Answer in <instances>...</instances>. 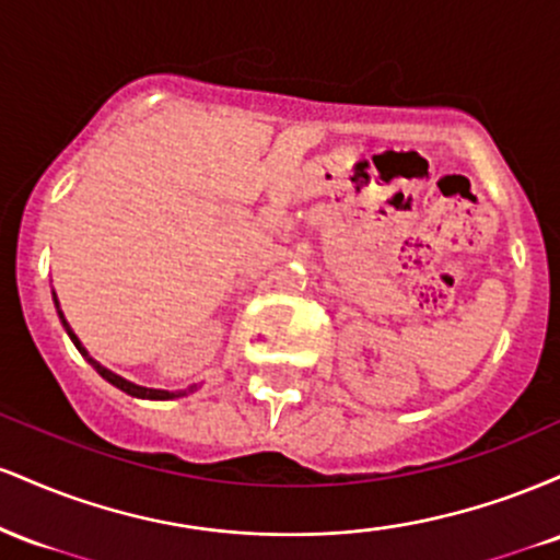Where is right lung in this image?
Instances as JSON below:
<instances>
[{"instance_id": "add662e5", "label": "right lung", "mask_w": 560, "mask_h": 560, "mask_svg": "<svg viewBox=\"0 0 560 560\" xmlns=\"http://www.w3.org/2000/svg\"><path fill=\"white\" fill-rule=\"evenodd\" d=\"M57 302V300H55ZM60 318H62V313H60ZM62 324H66V320H62ZM66 329H68V324H66ZM68 337L73 339V345L79 347V350L83 352V347L79 345V339H75V334L68 329ZM83 355H86V352H83ZM89 361H92V358H89ZM94 363V361H92ZM94 369L100 371V376L102 378H107V382L113 384V387H118V389H124L126 395H133V397H147V400H171V397H182V395H186V389L184 392H165V389H147V387H137V384H131V382H126V378H120V376H115L113 371H107V369H102V365H96L94 363Z\"/></svg>"}]
</instances>
